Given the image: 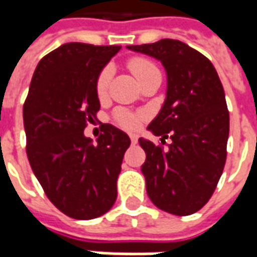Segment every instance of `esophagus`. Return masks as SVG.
Instances as JSON below:
<instances>
[{"mask_svg": "<svg viewBox=\"0 0 257 257\" xmlns=\"http://www.w3.org/2000/svg\"><path fill=\"white\" fill-rule=\"evenodd\" d=\"M130 140H132V144H137V136H130Z\"/></svg>", "mask_w": 257, "mask_h": 257, "instance_id": "esophagus-1", "label": "esophagus"}]
</instances>
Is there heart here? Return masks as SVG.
Returning a JSON list of instances; mask_svg holds the SVG:
<instances>
[{"instance_id": "heart-1", "label": "heart", "mask_w": 257, "mask_h": 257, "mask_svg": "<svg viewBox=\"0 0 257 257\" xmlns=\"http://www.w3.org/2000/svg\"><path fill=\"white\" fill-rule=\"evenodd\" d=\"M127 67L140 84L146 81L147 78H152L154 75L162 77L159 67L154 64L152 60H149L146 57L130 58L127 63ZM111 77H113V68L110 65H105L97 75L94 88H95V94L100 100H104L107 97L110 83H111ZM142 118H143V115L140 113H133V111L124 110V108H118L113 113L114 123L125 128V130H136L139 127V124L142 123Z\"/></svg>"}]
</instances>
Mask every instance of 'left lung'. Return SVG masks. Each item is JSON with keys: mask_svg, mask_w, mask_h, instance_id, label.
I'll return each instance as SVG.
<instances>
[{"mask_svg": "<svg viewBox=\"0 0 257 257\" xmlns=\"http://www.w3.org/2000/svg\"><path fill=\"white\" fill-rule=\"evenodd\" d=\"M127 48L160 60L167 71L166 101L149 125L162 144L139 140L147 194L164 212L189 216L209 202L226 163L229 110L222 81L207 57L179 40ZM166 138L172 143L163 148Z\"/></svg>", "mask_w": 257, "mask_h": 257, "instance_id": "obj_1", "label": "left lung"}]
</instances>
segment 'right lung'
Wrapping results in <instances>:
<instances>
[{"label":"right lung","mask_w":257,"mask_h":257,"mask_svg":"<svg viewBox=\"0 0 257 257\" xmlns=\"http://www.w3.org/2000/svg\"><path fill=\"white\" fill-rule=\"evenodd\" d=\"M120 45L68 43L41 58L24 103L27 156L55 207L68 217L90 220L117 199L128 136L101 124L97 143L84 128L97 120L95 78Z\"/></svg>","instance_id":"1"}]
</instances>
